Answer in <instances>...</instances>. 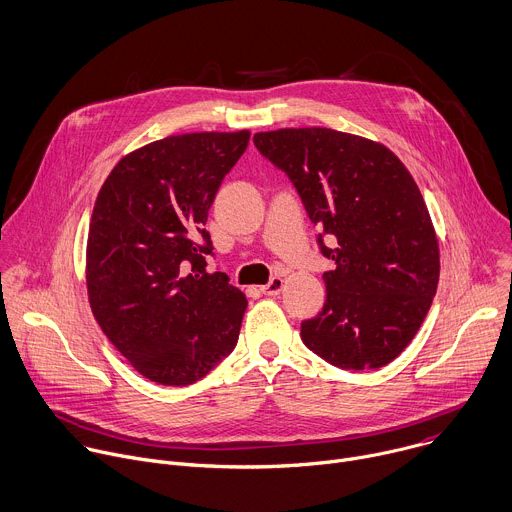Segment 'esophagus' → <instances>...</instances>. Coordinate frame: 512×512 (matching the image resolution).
<instances>
[{
  "instance_id": "esophagus-1",
  "label": "esophagus",
  "mask_w": 512,
  "mask_h": 512,
  "mask_svg": "<svg viewBox=\"0 0 512 512\" xmlns=\"http://www.w3.org/2000/svg\"><path fill=\"white\" fill-rule=\"evenodd\" d=\"M283 291V279L281 277H273L267 285L261 287V293L265 295H279Z\"/></svg>"
}]
</instances>
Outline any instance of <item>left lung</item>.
Returning <instances> with one entry per match:
<instances>
[{
	"label": "left lung",
	"mask_w": 512,
	"mask_h": 512,
	"mask_svg": "<svg viewBox=\"0 0 512 512\" xmlns=\"http://www.w3.org/2000/svg\"><path fill=\"white\" fill-rule=\"evenodd\" d=\"M253 140L335 241L329 249L319 235L335 269L323 273V309L301 323L303 344L342 370L390 364L418 333L440 275L438 237L410 170L382 142L321 126Z\"/></svg>",
	"instance_id": "8db88e82"
}]
</instances>
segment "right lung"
<instances>
[{
	"mask_svg": "<svg viewBox=\"0 0 512 512\" xmlns=\"http://www.w3.org/2000/svg\"><path fill=\"white\" fill-rule=\"evenodd\" d=\"M249 130L173 134L124 154L90 219L86 289L110 344L146 380L189 386L233 352L247 297L209 273L207 215Z\"/></svg>",
	"mask_w": 512,
	"mask_h": 512,
	"instance_id": "obj_1",
	"label": "right lung"
}]
</instances>
